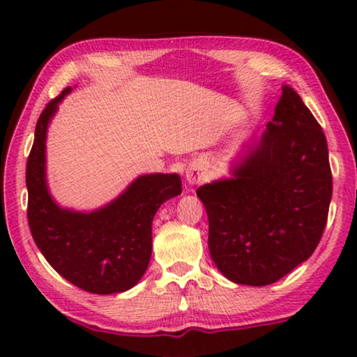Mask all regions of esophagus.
<instances>
[{"mask_svg":"<svg viewBox=\"0 0 357 357\" xmlns=\"http://www.w3.org/2000/svg\"><path fill=\"white\" fill-rule=\"evenodd\" d=\"M203 180H204L203 169L199 167V165L193 164L192 167H190V169L187 170V182H188L190 185H198V183H202Z\"/></svg>","mask_w":357,"mask_h":357,"instance_id":"esophagus-1","label":"esophagus"}]
</instances>
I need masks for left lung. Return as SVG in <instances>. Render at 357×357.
<instances>
[{"mask_svg": "<svg viewBox=\"0 0 357 357\" xmlns=\"http://www.w3.org/2000/svg\"><path fill=\"white\" fill-rule=\"evenodd\" d=\"M328 146L301 96L282 86L275 116L232 177L197 190L213 261L237 284L266 286L319 245L331 199Z\"/></svg>", "mask_w": 357, "mask_h": 357, "instance_id": "8db88e82", "label": "left lung"}]
</instances>
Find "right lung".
<instances>
[{"label":"right lung","instance_id":"add662e5","mask_svg":"<svg viewBox=\"0 0 357 357\" xmlns=\"http://www.w3.org/2000/svg\"><path fill=\"white\" fill-rule=\"evenodd\" d=\"M71 87L48 102L36 126L27 158V221L33 242L53 270L92 294L133 287L148 270L153 219L160 204L182 193L177 174L141 175L119 198L92 213L63 209L45 178V138L58 104Z\"/></svg>","mask_w":357,"mask_h":357}]
</instances>
